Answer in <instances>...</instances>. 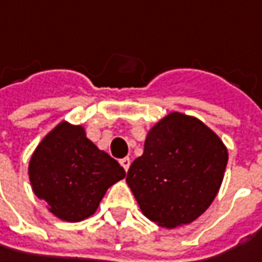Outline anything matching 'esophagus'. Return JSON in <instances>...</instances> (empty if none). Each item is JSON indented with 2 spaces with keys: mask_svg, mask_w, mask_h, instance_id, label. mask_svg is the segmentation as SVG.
Here are the masks:
<instances>
[{
  "mask_svg": "<svg viewBox=\"0 0 262 262\" xmlns=\"http://www.w3.org/2000/svg\"><path fill=\"white\" fill-rule=\"evenodd\" d=\"M120 164H121V167L127 171L129 167H130V158H127V157H126V158H121V160H120Z\"/></svg>",
  "mask_w": 262,
  "mask_h": 262,
  "instance_id": "obj_1",
  "label": "esophagus"
}]
</instances>
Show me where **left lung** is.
Returning <instances> with one entry per match:
<instances>
[{
  "instance_id": "1",
  "label": "left lung",
  "mask_w": 262,
  "mask_h": 262,
  "mask_svg": "<svg viewBox=\"0 0 262 262\" xmlns=\"http://www.w3.org/2000/svg\"><path fill=\"white\" fill-rule=\"evenodd\" d=\"M229 152L201 120L173 111L148 130L126 182L145 217L165 229L195 222L215 199Z\"/></svg>"
}]
</instances>
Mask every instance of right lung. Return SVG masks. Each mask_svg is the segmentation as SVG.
Segmentation results:
<instances>
[{"instance_id": "obj_1", "label": "right lung", "mask_w": 262, "mask_h": 262, "mask_svg": "<svg viewBox=\"0 0 262 262\" xmlns=\"http://www.w3.org/2000/svg\"><path fill=\"white\" fill-rule=\"evenodd\" d=\"M33 193L63 222H82L126 171L86 138L82 124L60 121L33 151L28 167Z\"/></svg>"}]
</instances>
